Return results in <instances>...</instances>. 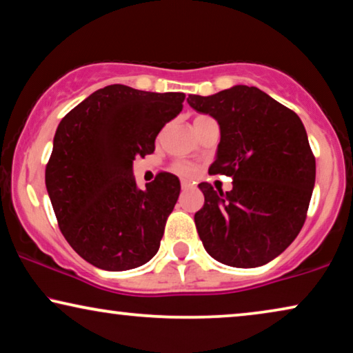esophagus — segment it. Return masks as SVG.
Here are the masks:
<instances>
[{
    "label": "esophagus",
    "instance_id": "1",
    "mask_svg": "<svg viewBox=\"0 0 353 353\" xmlns=\"http://www.w3.org/2000/svg\"><path fill=\"white\" fill-rule=\"evenodd\" d=\"M181 185H182V190H189L190 187H192V184H190L189 181H182Z\"/></svg>",
    "mask_w": 353,
    "mask_h": 353
}]
</instances>
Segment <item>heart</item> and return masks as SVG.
Instances as JSON below:
<instances>
[{
    "mask_svg": "<svg viewBox=\"0 0 353 353\" xmlns=\"http://www.w3.org/2000/svg\"><path fill=\"white\" fill-rule=\"evenodd\" d=\"M199 117H203V116H199ZM199 117H196V119H199ZM174 171H176L182 177H192L195 174V168L189 163L179 161V163L174 164Z\"/></svg>",
    "mask_w": 353,
    "mask_h": 353,
    "instance_id": "b5f03b06",
    "label": "heart"
}]
</instances>
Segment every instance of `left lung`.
I'll use <instances>...</instances> for the list:
<instances>
[{"mask_svg": "<svg viewBox=\"0 0 353 353\" xmlns=\"http://www.w3.org/2000/svg\"><path fill=\"white\" fill-rule=\"evenodd\" d=\"M187 101L219 124L210 174L234 179L225 194L199 184L205 205L195 225L205 250L228 266L266 265L294 242L307 219L316 163L302 121L256 87L189 95Z\"/></svg>", "mask_w": 353, "mask_h": 353, "instance_id": "8db88e82", "label": "left lung"}]
</instances>
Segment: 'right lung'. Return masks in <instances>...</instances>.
I'll return each instance as SVG.
<instances>
[{
  "label": "right lung",
  "mask_w": 353,
  "mask_h": 353,
  "mask_svg": "<svg viewBox=\"0 0 353 353\" xmlns=\"http://www.w3.org/2000/svg\"><path fill=\"white\" fill-rule=\"evenodd\" d=\"M184 100V93L114 83L59 122L45 169L46 190L64 239L90 265L125 271L157 255L181 182L158 172L140 190L132 163L154 152V139Z\"/></svg>",
  "instance_id": "right-lung-1"
}]
</instances>
